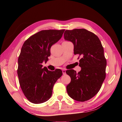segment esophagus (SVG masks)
Wrapping results in <instances>:
<instances>
[{
  "label": "esophagus",
  "mask_w": 122,
  "mask_h": 122,
  "mask_svg": "<svg viewBox=\"0 0 122 122\" xmlns=\"http://www.w3.org/2000/svg\"><path fill=\"white\" fill-rule=\"evenodd\" d=\"M62 73H63V74H64V75L66 74V71L65 70H63Z\"/></svg>",
  "instance_id": "34e87169"
}]
</instances>
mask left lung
<instances>
[{
    "label": "left lung",
    "mask_w": 122,
    "mask_h": 122,
    "mask_svg": "<svg viewBox=\"0 0 122 122\" xmlns=\"http://www.w3.org/2000/svg\"><path fill=\"white\" fill-rule=\"evenodd\" d=\"M64 38L73 44L74 54L81 56L79 65L81 71H66L71 79L66 86L67 92L73 100L84 102L97 94L105 80L107 60L104 49L97 36L84 29L66 30Z\"/></svg>",
    "instance_id": "8db88e82"
}]
</instances>
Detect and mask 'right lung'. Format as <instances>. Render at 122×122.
Returning <instances> with one entry per match:
<instances>
[{
    "instance_id": "1",
    "label": "right lung",
    "mask_w": 122,
    "mask_h": 122,
    "mask_svg": "<svg viewBox=\"0 0 122 122\" xmlns=\"http://www.w3.org/2000/svg\"><path fill=\"white\" fill-rule=\"evenodd\" d=\"M64 31L42 30L31 36L22 46L17 73L22 92L30 102L40 104L50 99L54 84L62 75L60 69L49 71L42 63L48 61L51 46L60 39Z\"/></svg>"
}]
</instances>
